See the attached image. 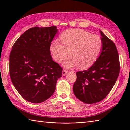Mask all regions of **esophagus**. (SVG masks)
Instances as JSON below:
<instances>
[{"label": "esophagus", "mask_w": 130, "mask_h": 130, "mask_svg": "<svg viewBox=\"0 0 130 130\" xmlns=\"http://www.w3.org/2000/svg\"><path fill=\"white\" fill-rule=\"evenodd\" d=\"M68 71L66 70H62V75H66L68 74Z\"/></svg>", "instance_id": "esophagus-1"}]
</instances>
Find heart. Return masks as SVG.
I'll return each instance as SVG.
<instances>
[{"label": "heart", "mask_w": 130, "mask_h": 130, "mask_svg": "<svg viewBox=\"0 0 130 130\" xmlns=\"http://www.w3.org/2000/svg\"><path fill=\"white\" fill-rule=\"evenodd\" d=\"M60 43L55 41L51 43L50 51L54 60L60 62L67 57H70L63 62V65L71 68L77 65L80 69L90 67L95 62L102 48L100 37L91 35L82 29H70L60 36Z\"/></svg>", "instance_id": "b5f03b06"}]
</instances>
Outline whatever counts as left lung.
Masks as SVG:
<instances>
[{"mask_svg": "<svg viewBox=\"0 0 130 130\" xmlns=\"http://www.w3.org/2000/svg\"><path fill=\"white\" fill-rule=\"evenodd\" d=\"M102 49L94 63L88 70L76 72L73 92L80 101L88 104L106 98L119 75V55L115 44L100 31Z\"/></svg>", "mask_w": 130, "mask_h": 130, "instance_id": "8db88e82", "label": "left lung"}]
</instances>
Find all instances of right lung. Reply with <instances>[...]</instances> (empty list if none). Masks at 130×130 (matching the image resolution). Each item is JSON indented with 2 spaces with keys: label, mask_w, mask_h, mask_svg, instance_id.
<instances>
[{
  "label": "right lung",
  "mask_w": 130,
  "mask_h": 130,
  "mask_svg": "<svg viewBox=\"0 0 130 130\" xmlns=\"http://www.w3.org/2000/svg\"><path fill=\"white\" fill-rule=\"evenodd\" d=\"M56 26L35 27L14 44L9 56V74L16 90L27 101L44 102L53 94L62 68L52 60L50 46Z\"/></svg>",
  "instance_id": "right-lung-1"
}]
</instances>
